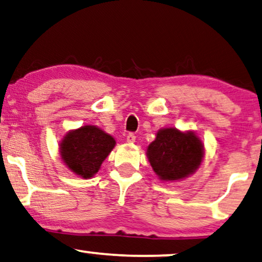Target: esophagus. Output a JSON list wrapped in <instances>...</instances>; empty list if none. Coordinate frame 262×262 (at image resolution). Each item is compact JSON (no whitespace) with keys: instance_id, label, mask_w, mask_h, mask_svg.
I'll return each instance as SVG.
<instances>
[{"instance_id":"obj_1","label":"esophagus","mask_w":262,"mask_h":262,"mask_svg":"<svg viewBox=\"0 0 262 262\" xmlns=\"http://www.w3.org/2000/svg\"><path fill=\"white\" fill-rule=\"evenodd\" d=\"M135 134H133V133H129L128 135H127V142H130V144H133V142L135 141Z\"/></svg>"}]
</instances>
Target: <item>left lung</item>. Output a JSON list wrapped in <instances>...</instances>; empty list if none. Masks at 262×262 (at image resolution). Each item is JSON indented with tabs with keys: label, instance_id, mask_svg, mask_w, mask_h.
I'll list each match as a JSON object with an SVG mask.
<instances>
[{
	"label": "left lung",
	"instance_id": "obj_1",
	"mask_svg": "<svg viewBox=\"0 0 262 262\" xmlns=\"http://www.w3.org/2000/svg\"><path fill=\"white\" fill-rule=\"evenodd\" d=\"M146 156L160 181L177 182L193 175L200 167L205 147L193 130L169 127L157 132L156 139L147 146Z\"/></svg>",
	"mask_w": 262,
	"mask_h": 262
}]
</instances>
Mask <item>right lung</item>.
<instances>
[{
    "mask_svg": "<svg viewBox=\"0 0 262 262\" xmlns=\"http://www.w3.org/2000/svg\"><path fill=\"white\" fill-rule=\"evenodd\" d=\"M116 145L115 139L97 125L85 124L72 129L60 142L62 163L82 179L89 180L98 172Z\"/></svg>",
    "mask_w": 262,
    "mask_h": 262,
    "instance_id": "add662e5",
    "label": "right lung"
}]
</instances>
